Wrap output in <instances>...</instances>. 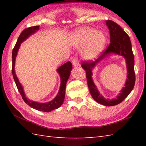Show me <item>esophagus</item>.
I'll list each match as a JSON object with an SVG mask.
<instances>
[{
  "instance_id": "1",
  "label": "esophagus",
  "mask_w": 146,
  "mask_h": 146,
  "mask_svg": "<svg viewBox=\"0 0 146 146\" xmlns=\"http://www.w3.org/2000/svg\"><path fill=\"white\" fill-rule=\"evenodd\" d=\"M72 64L74 66H78L80 64H79V61L78 60V58H75L73 59L72 60Z\"/></svg>"
}]
</instances>
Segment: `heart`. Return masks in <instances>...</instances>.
Wrapping results in <instances>:
<instances>
[{
  "label": "heart",
  "instance_id": "obj_1",
  "mask_svg": "<svg viewBox=\"0 0 146 146\" xmlns=\"http://www.w3.org/2000/svg\"><path fill=\"white\" fill-rule=\"evenodd\" d=\"M71 42L76 48H83V57L85 60L92 61L97 59L103 51L107 38L101 31L92 28H85L74 33Z\"/></svg>",
  "mask_w": 146,
  "mask_h": 146
}]
</instances>
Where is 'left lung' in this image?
Masks as SVG:
<instances>
[{
    "label": "left lung",
    "instance_id": "obj_1",
    "mask_svg": "<svg viewBox=\"0 0 146 146\" xmlns=\"http://www.w3.org/2000/svg\"><path fill=\"white\" fill-rule=\"evenodd\" d=\"M106 25L110 31V43L100 57L95 61H83L82 67L86 71V76L90 92L94 100L105 106H114L121 103L127 97L134 88L135 81L134 72V56L132 50L131 41L129 36L119 24L115 22L108 20ZM115 54L122 55L126 59L128 69V79L124 88L120 92L119 95L115 99L110 100L105 99L96 87L92 79V70L98 62L110 54Z\"/></svg>",
    "mask_w": 146,
    "mask_h": 146
}]
</instances>
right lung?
Listing matches in <instances>:
<instances>
[{"instance_id": "add662e5", "label": "right lung", "mask_w": 146, "mask_h": 146, "mask_svg": "<svg viewBox=\"0 0 146 146\" xmlns=\"http://www.w3.org/2000/svg\"><path fill=\"white\" fill-rule=\"evenodd\" d=\"M39 29V26L28 27V28L24 29L21 33L19 36L16 44H15L13 50H12V75H13L14 82L15 84H16L17 88L18 89V91L19 92L21 95L22 96V98H23L24 101L25 102V103L31 107L35 108V109L37 110L44 111V112H49L51 110L56 109V108H58L59 107H61V105L63 103L65 96V90H66V82L70 77L71 71L72 70V64H71V62L68 61L67 63L63 64L62 66H61L57 69V72L60 75L61 78L60 88V90H59L57 95L56 96V97L53 100L47 102V103H39V102L31 101L26 97V95L24 94V92L23 90V87L22 86L16 75H15L14 69L15 58H16L17 52L19 49L21 44L23 41H25L27 38H28L30 36H31L34 33L38 31Z\"/></svg>"}]
</instances>
